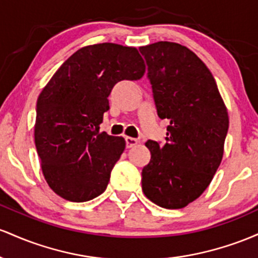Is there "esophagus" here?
Segmentation results:
<instances>
[{
	"instance_id": "1",
	"label": "esophagus",
	"mask_w": 258,
	"mask_h": 258,
	"mask_svg": "<svg viewBox=\"0 0 258 258\" xmlns=\"http://www.w3.org/2000/svg\"><path fill=\"white\" fill-rule=\"evenodd\" d=\"M125 144H126V147H128V149H130V147H133V146H135V145H138L139 144V140H138V139L126 137L125 138Z\"/></svg>"
}]
</instances>
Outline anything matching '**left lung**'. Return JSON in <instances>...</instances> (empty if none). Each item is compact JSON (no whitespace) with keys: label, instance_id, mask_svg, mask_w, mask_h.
<instances>
[{"label":"left lung","instance_id":"1","mask_svg":"<svg viewBox=\"0 0 258 258\" xmlns=\"http://www.w3.org/2000/svg\"><path fill=\"white\" fill-rule=\"evenodd\" d=\"M147 64L157 114L169 119L166 144L149 140L143 191L160 207L175 210L206 190L223 157L229 126L215 78L185 46L160 41L139 48Z\"/></svg>","mask_w":258,"mask_h":258}]
</instances>
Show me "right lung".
I'll use <instances>...</instances> for the list:
<instances>
[{
    "label": "right lung",
    "mask_w": 258,
    "mask_h": 258,
    "mask_svg": "<svg viewBox=\"0 0 258 258\" xmlns=\"http://www.w3.org/2000/svg\"><path fill=\"white\" fill-rule=\"evenodd\" d=\"M145 64L135 47L86 46L72 54L41 91L35 145L46 181L57 195L85 202L106 190L125 140L100 133L108 96L121 80H138Z\"/></svg>",
    "instance_id": "right-lung-1"
}]
</instances>
